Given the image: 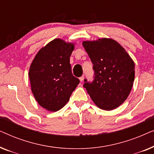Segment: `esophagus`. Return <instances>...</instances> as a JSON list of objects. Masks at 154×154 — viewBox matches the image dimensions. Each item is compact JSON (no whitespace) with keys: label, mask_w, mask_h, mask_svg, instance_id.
Instances as JSON below:
<instances>
[{"label":"esophagus","mask_w":154,"mask_h":154,"mask_svg":"<svg viewBox=\"0 0 154 154\" xmlns=\"http://www.w3.org/2000/svg\"><path fill=\"white\" fill-rule=\"evenodd\" d=\"M84 77H85V76H84V75H82L81 77H80V78H79L80 81H81V82H83V80H84Z\"/></svg>","instance_id":"obj_1"}]
</instances>
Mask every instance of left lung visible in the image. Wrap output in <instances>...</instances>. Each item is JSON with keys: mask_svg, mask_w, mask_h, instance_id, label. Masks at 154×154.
Here are the masks:
<instances>
[{"mask_svg": "<svg viewBox=\"0 0 154 154\" xmlns=\"http://www.w3.org/2000/svg\"><path fill=\"white\" fill-rule=\"evenodd\" d=\"M83 47L93 64L94 79L84 80L83 87L99 108L113 110L125 102L134 79V63L114 40L84 41Z\"/></svg>", "mask_w": 154, "mask_h": 154, "instance_id": "8db88e82", "label": "left lung"}]
</instances>
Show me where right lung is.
Instances as JSON below:
<instances>
[{
    "label": "right lung",
    "mask_w": 154,
    "mask_h": 154,
    "mask_svg": "<svg viewBox=\"0 0 154 154\" xmlns=\"http://www.w3.org/2000/svg\"><path fill=\"white\" fill-rule=\"evenodd\" d=\"M73 48L72 43L54 39L40 50L31 63L29 73L31 90L38 103L47 110L62 109L80 83L71 71Z\"/></svg>",
    "instance_id": "obj_1"
}]
</instances>
